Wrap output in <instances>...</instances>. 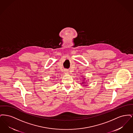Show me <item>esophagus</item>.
<instances>
[{"instance_id":"34e87169","label":"esophagus","mask_w":133,"mask_h":133,"mask_svg":"<svg viewBox=\"0 0 133 133\" xmlns=\"http://www.w3.org/2000/svg\"><path fill=\"white\" fill-rule=\"evenodd\" d=\"M65 74H68L69 73V71L68 70H65Z\"/></svg>"}]
</instances>
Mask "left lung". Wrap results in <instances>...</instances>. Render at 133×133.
Masks as SVG:
<instances>
[{
  "label": "left lung",
  "instance_id": "obj_1",
  "mask_svg": "<svg viewBox=\"0 0 133 133\" xmlns=\"http://www.w3.org/2000/svg\"><path fill=\"white\" fill-rule=\"evenodd\" d=\"M83 80H82V82L81 83V84H84V85H83V86H87L88 85H86V83H87V81H85V79H86V78H83Z\"/></svg>",
  "mask_w": 133,
  "mask_h": 133
}]
</instances>
